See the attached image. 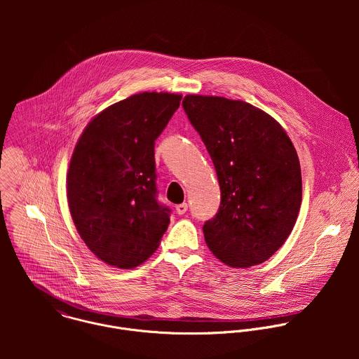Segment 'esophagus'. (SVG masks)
Returning a JSON list of instances; mask_svg holds the SVG:
<instances>
[{"instance_id": "obj_1", "label": "esophagus", "mask_w": 359, "mask_h": 359, "mask_svg": "<svg viewBox=\"0 0 359 359\" xmlns=\"http://www.w3.org/2000/svg\"><path fill=\"white\" fill-rule=\"evenodd\" d=\"M175 211L177 214H185L188 211V203H181V205H175Z\"/></svg>"}]
</instances>
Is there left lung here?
Here are the masks:
<instances>
[{
  "instance_id": "8db88e82",
  "label": "left lung",
  "mask_w": 359,
  "mask_h": 359,
  "mask_svg": "<svg viewBox=\"0 0 359 359\" xmlns=\"http://www.w3.org/2000/svg\"><path fill=\"white\" fill-rule=\"evenodd\" d=\"M184 110L210 154L221 203L203 225L208 249L232 268L266 261L290 235L302 205V168L282 126L243 101L187 95Z\"/></svg>"
}]
</instances>
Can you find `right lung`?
I'll return each mask as SVG.
<instances>
[{"mask_svg":"<svg viewBox=\"0 0 359 359\" xmlns=\"http://www.w3.org/2000/svg\"><path fill=\"white\" fill-rule=\"evenodd\" d=\"M182 95L141 93L106 107L83 131L67 172V202L87 248L103 262L135 268L170 224L158 203L154 141Z\"/></svg>","mask_w":359,"mask_h":359,"instance_id":"obj_1","label":"right lung"}]
</instances>
